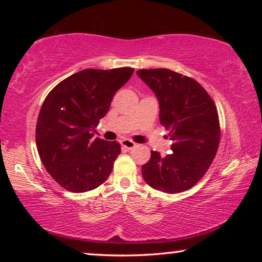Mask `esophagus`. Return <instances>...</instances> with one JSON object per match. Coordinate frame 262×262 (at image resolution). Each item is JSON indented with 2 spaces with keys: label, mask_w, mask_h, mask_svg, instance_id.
<instances>
[{
  "label": "esophagus",
  "mask_w": 262,
  "mask_h": 262,
  "mask_svg": "<svg viewBox=\"0 0 262 262\" xmlns=\"http://www.w3.org/2000/svg\"><path fill=\"white\" fill-rule=\"evenodd\" d=\"M121 145H122L123 149L130 150V149H133V148H135L136 143H135V142L130 141V140H122V141H121Z\"/></svg>",
  "instance_id": "esophagus-1"
}]
</instances>
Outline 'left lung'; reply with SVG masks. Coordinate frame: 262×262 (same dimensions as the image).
I'll use <instances>...</instances> for the list:
<instances>
[{
  "instance_id": "left-lung-1",
  "label": "left lung",
  "mask_w": 262,
  "mask_h": 262,
  "mask_svg": "<svg viewBox=\"0 0 262 262\" xmlns=\"http://www.w3.org/2000/svg\"><path fill=\"white\" fill-rule=\"evenodd\" d=\"M137 76L151 89L159 103V121L170 130L172 154L151 150L142 176L164 193L184 192L198 183L215 158L220 144L216 106L195 79L170 69H141Z\"/></svg>"
}]
</instances>
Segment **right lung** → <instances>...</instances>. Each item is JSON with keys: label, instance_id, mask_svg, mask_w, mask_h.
I'll return each mask as SVG.
<instances>
[{"label": "right lung", "instance_id": "add662e5", "mask_svg": "<svg viewBox=\"0 0 262 262\" xmlns=\"http://www.w3.org/2000/svg\"><path fill=\"white\" fill-rule=\"evenodd\" d=\"M133 73L128 67L84 69L47 95L39 112L35 141L47 172L67 190L95 189L112 172L120 144L95 139L92 132Z\"/></svg>", "mask_w": 262, "mask_h": 262}]
</instances>
